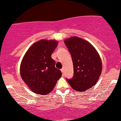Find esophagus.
Wrapping results in <instances>:
<instances>
[{
    "mask_svg": "<svg viewBox=\"0 0 121 121\" xmlns=\"http://www.w3.org/2000/svg\"><path fill=\"white\" fill-rule=\"evenodd\" d=\"M61 71H62V75L64 76V69H61Z\"/></svg>",
    "mask_w": 121,
    "mask_h": 121,
    "instance_id": "1",
    "label": "esophagus"
}]
</instances>
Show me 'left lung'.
Returning a JSON list of instances; mask_svg holds the SVG:
<instances>
[{"instance_id":"obj_1","label":"left lung","mask_w":121,"mask_h":121,"mask_svg":"<svg viewBox=\"0 0 121 121\" xmlns=\"http://www.w3.org/2000/svg\"><path fill=\"white\" fill-rule=\"evenodd\" d=\"M71 55L74 68L72 79H66L74 90L85 92L97 83L102 71V62L95 47L85 39L72 36L64 41Z\"/></svg>"}]
</instances>
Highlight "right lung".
<instances>
[{
	"mask_svg": "<svg viewBox=\"0 0 121 121\" xmlns=\"http://www.w3.org/2000/svg\"><path fill=\"white\" fill-rule=\"evenodd\" d=\"M57 45L55 39H41L31 45L23 56L21 77L35 94H48L61 77V71L55 67V61L52 58Z\"/></svg>",
	"mask_w": 121,
	"mask_h": 121,
	"instance_id": "1",
	"label": "right lung"
}]
</instances>
